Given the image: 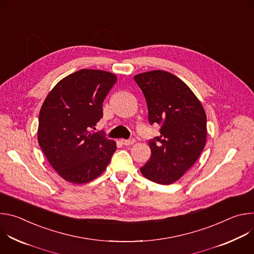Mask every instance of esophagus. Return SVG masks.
I'll return each instance as SVG.
<instances>
[{
	"instance_id": "obj_1",
	"label": "esophagus",
	"mask_w": 254,
	"mask_h": 254,
	"mask_svg": "<svg viewBox=\"0 0 254 254\" xmlns=\"http://www.w3.org/2000/svg\"><path fill=\"white\" fill-rule=\"evenodd\" d=\"M122 143L125 144V146H130V144H133L135 142L134 138H130V139H121Z\"/></svg>"
}]
</instances>
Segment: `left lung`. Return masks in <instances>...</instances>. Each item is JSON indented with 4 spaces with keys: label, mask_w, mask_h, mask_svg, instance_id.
<instances>
[{
    "label": "left lung",
    "mask_w": 254,
    "mask_h": 254,
    "mask_svg": "<svg viewBox=\"0 0 254 254\" xmlns=\"http://www.w3.org/2000/svg\"><path fill=\"white\" fill-rule=\"evenodd\" d=\"M133 79L147 100L150 124L161 126V134L149 140L152 155L140 172L155 183L173 184L195 164L205 147V111L189 86L170 72L148 71Z\"/></svg>",
    "instance_id": "left-lung-1"
}]
</instances>
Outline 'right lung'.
<instances>
[{
    "label": "right lung",
    "instance_id": "add662e5",
    "mask_svg": "<svg viewBox=\"0 0 254 254\" xmlns=\"http://www.w3.org/2000/svg\"><path fill=\"white\" fill-rule=\"evenodd\" d=\"M117 80L107 71L78 70L61 79L41 106L39 146L52 168L70 183L85 184L100 176L117 150L115 140L92 130Z\"/></svg>",
    "mask_w": 254,
    "mask_h": 254
}]
</instances>
